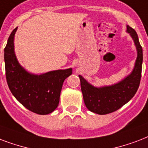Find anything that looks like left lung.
I'll return each instance as SVG.
<instances>
[{
	"label": "left lung",
	"mask_w": 148,
	"mask_h": 148,
	"mask_svg": "<svg viewBox=\"0 0 148 148\" xmlns=\"http://www.w3.org/2000/svg\"><path fill=\"white\" fill-rule=\"evenodd\" d=\"M137 51V57L132 73L116 84L108 86L95 87L79 75L83 99L86 108L99 115L113 113L132 99L137 92L141 78L143 50L137 32L134 28L127 26Z\"/></svg>",
	"instance_id": "left-lung-1"
}]
</instances>
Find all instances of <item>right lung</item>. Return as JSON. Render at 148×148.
<instances>
[{
    "mask_svg": "<svg viewBox=\"0 0 148 148\" xmlns=\"http://www.w3.org/2000/svg\"><path fill=\"white\" fill-rule=\"evenodd\" d=\"M14 29L4 48V62L7 82L14 97L33 113L46 115L58 105L64 80L73 73L72 69L51 71L35 75L25 70L18 63L14 49L16 31Z\"/></svg>",
    "mask_w": 148,
    "mask_h": 148,
    "instance_id": "obj_1",
    "label": "right lung"
}]
</instances>
